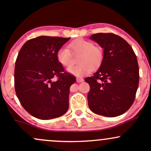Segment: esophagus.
Instances as JSON below:
<instances>
[{
    "label": "esophagus",
    "instance_id": "obj_1",
    "mask_svg": "<svg viewBox=\"0 0 151 151\" xmlns=\"http://www.w3.org/2000/svg\"><path fill=\"white\" fill-rule=\"evenodd\" d=\"M76 81H77L78 83L83 82V79L81 78H76Z\"/></svg>",
    "mask_w": 151,
    "mask_h": 151
}]
</instances>
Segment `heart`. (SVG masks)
<instances>
[{
    "mask_svg": "<svg viewBox=\"0 0 151 151\" xmlns=\"http://www.w3.org/2000/svg\"><path fill=\"white\" fill-rule=\"evenodd\" d=\"M69 49L73 54H80L78 59V63L80 64L67 69L68 72L76 76H83L89 73L92 68L99 66L103 60L102 50L94 46L90 41L77 40L70 44ZM70 50L62 47L57 52V60L65 67H69L72 64V55Z\"/></svg>",
    "mask_w": 151,
    "mask_h": 151,
    "instance_id": "b5f03b06",
    "label": "heart"
}]
</instances>
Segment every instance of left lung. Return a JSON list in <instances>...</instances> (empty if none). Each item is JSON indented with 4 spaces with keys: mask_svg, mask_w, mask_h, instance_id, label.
<instances>
[{
    "mask_svg": "<svg viewBox=\"0 0 151 151\" xmlns=\"http://www.w3.org/2000/svg\"><path fill=\"white\" fill-rule=\"evenodd\" d=\"M90 40L103 48L104 56L99 68L85 79L90 86L89 109L108 117L119 116L132 106L138 87L137 57L130 45L114 34H95Z\"/></svg>",
    "mask_w": 151,
    "mask_h": 151,
    "instance_id": "obj_1",
    "label": "left lung"
}]
</instances>
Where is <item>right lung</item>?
<instances>
[{
  "label": "right lung",
  "instance_id": "obj_1",
  "mask_svg": "<svg viewBox=\"0 0 151 151\" xmlns=\"http://www.w3.org/2000/svg\"><path fill=\"white\" fill-rule=\"evenodd\" d=\"M70 38L40 36L21 48L15 63L14 86L21 104L40 119H51L67 112L70 87L76 78L65 72L57 60L58 50ZM58 77L57 82L52 78Z\"/></svg>",
  "mask_w": 151,
  "mask_h": 151
}]
</instances>
